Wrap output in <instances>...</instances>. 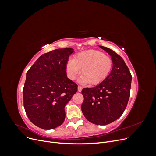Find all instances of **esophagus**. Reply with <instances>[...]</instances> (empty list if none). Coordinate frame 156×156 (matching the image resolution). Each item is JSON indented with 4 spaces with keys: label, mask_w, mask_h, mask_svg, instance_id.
<instances>
[{
    "label": "esophagus",
    "mask_w": 156,
    "mask_h": 156,
    "mask_svg": "<svg viewBox=\"0 0 156 156\" xmlns=\"http://www.w3.org/2000/svg\"><path fill=\"white\" fill-rule=\"evenodd\" d=\"M82 89H83V87H81V86H78L77 87V90H78V92H81L82 91Z\"/></svg>",
    "instance_id": "34e87169"
}]
</instances>
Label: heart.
<instances>
[{"instance_id":"1","label":"heart","mask_w":156,"mask_h":156,"mask_svg":"<svg viewBox=\"0 0 156 156\" xmlns=\"http://www.w3.org/2000/svg\"><path fill=\"white\" fill-rule=\"evenodd\" d=\"M112 68V60L109 56L100 51L87 50L77 53L74 59H69L66 72L69 79L74 80L81 69L80 82L97 85L108 77Z\"/></svg>"}]
</instances>
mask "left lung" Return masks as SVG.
Wrapping results in <instances>:
<instances>
[{
  "label": "left lung",
  "mask_w": 156,
  "mask_h": 156,
  "mask_svg": "<svg viewBox=\"0 0 156 156\" xmlns=\"http://www.w3.org/2000/svg\"><path fill=\"white\" fill-rule=\"evenodd\" d=\"M100 48L111 56L112 68L102 83L82 90L84 101L81 110L91 123L107 125L120 118L125 111L130 96L132 77L120 55L105 47Z\"/></svg>",
  "instance_id": "1"
}]
</instances>
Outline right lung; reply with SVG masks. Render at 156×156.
<instances>
[{
  "label": "right lung",
  "mask_w": 156,
  "mask_h": 156,
  "mask_svg": "<svg viewBox=\"0 0 156 156\" xmlns=\"http://www.w3.org/2000/svg\"><path fill=\"white\" fill-rule=\"evenodd\" d=\"M73 49L51 51L40 56L27 71L23 105L32 123L52 129L65 119L64 107L77 92V84L67 77L66 65Z\"/></svg>",
  "instance_id": "1"
}]
</instances>
